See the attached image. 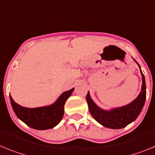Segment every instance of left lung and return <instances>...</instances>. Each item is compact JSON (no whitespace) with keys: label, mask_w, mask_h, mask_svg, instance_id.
Wrapping results in <instances>:
<instances>
[{"label":"left lung","mask_w":155,"mask_h":155,"mask_svg":"<svg viewBox=\"0 0 155 155\" xmlns=\"http://www.w3.org/2000/svg\"><path fill=\"white\" fill-rule=\"evenodd\" d=\"M136 63L140 68L142 76L141 91L137 97L131 103L123 107H116L110 110H106L99 107L95 104L90 97V92H88L86 95V101L89 106L90 114L99 124L105 127L110 129H121L125 127L137 119L144 105L146 100L145 78L140 69V65L137 62Z\"/></svg>","instance_id":"left-lung-1"}]
</instances>
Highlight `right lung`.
Segmentation results:
<instances>
[{
  "label": "right lung",
  "mask_w": 155,
  "mask_h": 155,
  "mask_svg": "<svg viewBox=\"0 0 155 155\" xmlns=\"http://www.w3.org/2000/svg\"><path fill=\"white\" fill-rule=\"evenodd\" d=\"M74 88L63 92L56 101L49 106L28 108L14 101L10 95V100L16 116L25 124L35 130H48L59 124L64 115V105L72 95Z\"/></svg>",
  "instance_id": "1"
}]
</instances>
